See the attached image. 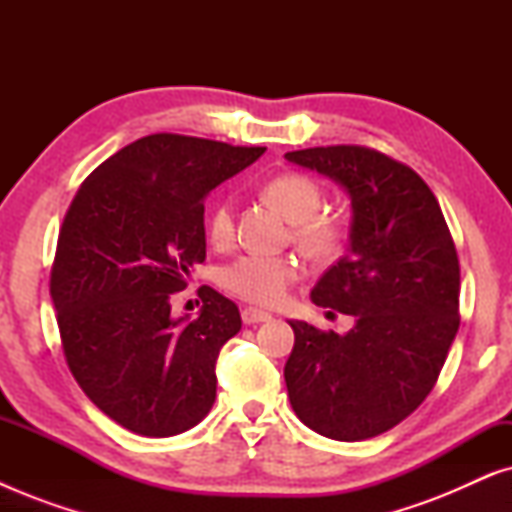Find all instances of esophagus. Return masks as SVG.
<instances>
[{"mask_svg": "<svg viewBox=\"0 0 512 512\" xmlns=\"http://www.w3.org/2000/svg\"><path fill=\"white\" fill-rule=\"evenodd\" d=\"M272 314L263 312V310H256V307H244L242 310V321L247 326H254V324H263V321H270Z\"/></svg>", "mask_w": 512, "mask_h": 512, "instance_id": "1", "label": "esophagus"}]
</instances>
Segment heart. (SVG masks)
I'll use <instances>...</instances> for the list:
<instances>
[{"label": "heart", "instance_id": "heart-1", "mask_svg": "<svg viewBox=\"0 0 512 512\" xmlns=\"http://www.w3.org/2000/svg\"><path fill=\"white\" fill-rule=\"evenodd\" d=\"M265 193L293 223V240L314 261L338 256L345 244V226L335 216L321 214L324 188L303 172H279L265 184ZM209 237L226 247L235 235V202L230 195L216 202L207 221ZM300 279V263L291 256L249 254L237 256L221 270V286L247 303L275 307L289 296L291 286Z\"/></svg>", "mask_w": 512, "mask_h": 512}]
</instances>
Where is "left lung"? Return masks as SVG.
Listing matches in <instances>:
<instances>
[{
	"label": "left lung",
	"mask_w": 512,
	"mask_h": 512,
	"mask_svg": "<svg viewBox=\"0 0 512 512\" xmlns=\"http://www.w3.org/2000/svg\"><path fill=\"white\" fill-rule=\"evenodd\" d=\"M286 158L345 186L354 209L349 254L312 289L314 305L352 314L354 328L338 335L291 321V408L326 438H375L438 382L459 331L457 247L436 195L401 160L359 144Z\"/></svg>",
	"instance_id": "8db88e82"
}]
</instances>
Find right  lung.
I'll use <instances>...</instances> for the list:
<instances>
[{"label": "right lung", "mask_w": 512, "mask_h": 512, "mask_svg": "<svg viewBox=\"0 0 512 512\" xmlns=\"http://www.w3.org/2000/svg\"><path fill=\"white\" fill-rule=\"evenodd\" d=\"M263 151L158 132L116 151L76 191L51 298L74 380L123 429L177 436L212 410L216 359L242 328L240 310L205 289L198 319H172L170 298L207 256V193Z\"/></svg>", "instance_id": "add662e5"}]
</instances>
